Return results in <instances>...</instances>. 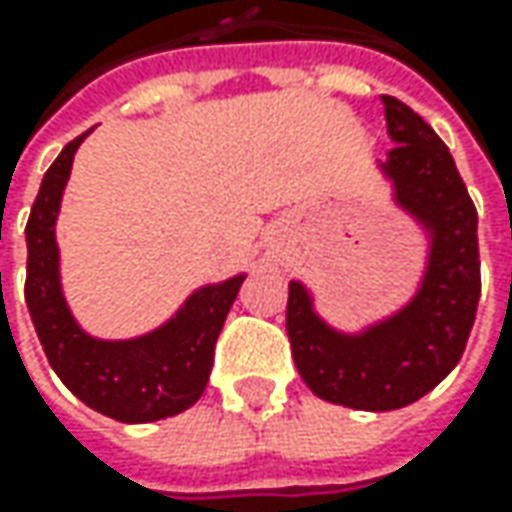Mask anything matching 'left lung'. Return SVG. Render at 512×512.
Returning <instances> with one entry per match:
<instances>
[{
    "instance_id": "left-lung-1",
    "label": "left lung",
    "mask_w": 512,
    "mask_h": 512,
    "mask_svg": "<svg viewBox=\"0 0 512 512\" xmlns=\"http://www.w3.org/2000/svg\"><path fill=\"white\" fill-rule=\"evenodd\" d=\"M396 148L379 162L393 202L424 227L430 247L413 299L359 333L316 313L302 282L287 285V336L299 376L325 402L399 410L419 402L459 364L482 293L479 216L436 130L396 96H382Z\"/></svg>"
}]
</instances>
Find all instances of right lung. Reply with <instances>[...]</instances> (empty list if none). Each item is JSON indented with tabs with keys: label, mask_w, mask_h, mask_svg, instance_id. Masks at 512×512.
<instances>
[{
	"label": "right lung",
	"mask_w": 512,
	"mask_h": 512,
	"mask_svg": "<svg viewBox=\"0 0 512 512\" xmlns=\"http://www.w3.org/2000/svg\"><path fill=\"white\" fill-rule=\"evenodd\" d=\"M88 133L68 142L50 165L30 207L25 302L50 367L76 399L116 422H159L205 393L213 347L245 273L193 290L165 325L136 339H96L73 319L59 276L56 219L73 153Z\"/></svg>",
	"instance_id": "obj_1"
}]
</instances>
